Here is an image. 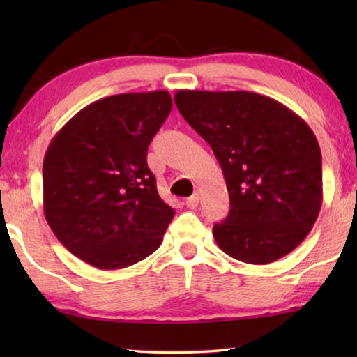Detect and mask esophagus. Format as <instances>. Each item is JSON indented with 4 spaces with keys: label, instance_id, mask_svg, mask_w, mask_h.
Listing matches in <instances>:
<instances>
[{
    "label": "esophagus",
    "instance_id": "obj_1",
    "mask_svg": "<svg viewBox=\"0 0 357 357\" xmlns=\"http://www.w3.org/2000/svg\"><path fill=\"white\" fill-rule=\"evenodd\" d=\"M198 202H200V198H198V193H193L192 197L187 198L185 204H187V208H189V209H195L198 206Z\"/></svg>",
    "mask_w": 357,
    "mask_h": 357
}]
</instances>
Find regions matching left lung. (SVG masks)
Segmentation results:
<instances>
[{"label":"left lung","instance_id":"obj_1","mask_svg":"<svg viewBox=\"0 0 357 357\" xmlns=\"http://www.w3.org/2000/svg\"><path fill=\"white\" fill-rule=\"evenodd\" d=\"M179 113L213 148L229 193L217 245L239 261L268 264L294 250L323 202L321 151L309 124L280 102L249 91L174 94Z\"/></svg>","mask_w":357,"mask_h":357}]
</instances>
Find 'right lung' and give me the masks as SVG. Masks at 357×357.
Instances as JSON below:
<instances>
[{
	"instance_id": "right-lung-1",
	"label": "right lung",
	"mask_w": 357,
	"mask_h": 357,
	"mask_svg": "<svg viewBox=\"0 0 357 357\" xmlns=\"http://www.w3.org/2000/svg\"><path fill=\"white\" fill-rule=\"evenodd\" d=\"M168 91L96 100L63 126L42 167L44 214L66 249L99 269L157 250L174 209L148 168V146L172 110Z\"/></svg>"
}]
</instances>
